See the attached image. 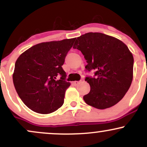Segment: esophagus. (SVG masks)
Here are the masks:
<instances>
[{
	"label": "esophagus",
	"instance_id": "obj_1",
	"mask_svg": "<svg viewBox=\"0 0 147 147\" xmlns=\"http://www.w3.org/2000/svg\"><path fill=\"white\" fill-rule=\"evenodd\" d=\"M79 84V82H77V81H75V82H72V84H73L74 86H77Z\"/></svg>",
	"mask_w": 147,
	"mask_h": 147
}]
</instances>
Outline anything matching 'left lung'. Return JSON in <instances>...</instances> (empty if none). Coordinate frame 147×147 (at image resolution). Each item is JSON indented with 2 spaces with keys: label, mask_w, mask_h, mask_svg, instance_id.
<instances>
[{
  "label": "left lung",
  "mask_w": 147,
  "mask_h": 147,
  "mask_svg": "<svg viewBox=\"0 0 147 147\" xmlns=\"http://www.w3.org/2000/svg\"><path fill=\"white\" fill-rule=\"evenodd\" d=\"M73 48L84 55L86 70H95V77L85 79L90 86L89 93L84 96L85 102L98 109L115 105L133 80L134 60L128 47L115 37L88 32L77 37Z\"/></svg>",
  "instance_id": "8db88e82"
}]
</instances>
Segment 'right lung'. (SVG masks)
Masks as SVG:
<instances>
[{
  "label": "right lung",
  "instance_id": "add662e5",
  "mask_svg": "<svg viewBox=\"0 0 147 147\" xmlns=\"http://www.w3.org/2000/svg\"><path fill=\"white\" fill-rule=\"evenodd\" d=\"M75 40L38 43L17 59L13 82L19 97L32 111L48 114L63 104L65 90L70 83L65 81L62 65Z\"/></svg>",
  "mask_w": 147,
  "mask_h": 147
}]
</instances>
